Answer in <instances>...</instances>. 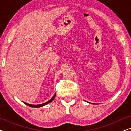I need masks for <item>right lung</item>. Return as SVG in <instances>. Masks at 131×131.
I'll use <instances>...</instances> for the list:
<instances>
[{
    "mask_svg": "<svg viewBox=\"0 0 131 131\" xmlns=\"http://www.w3.org/2000/svg\"><path fill=\"white\" fill-rule=\"evenodd\" d=\"M55 94L54 95H53V96L52 98H51V100H49V101H47V102H46V103H43V104H38V105H32V104H28V103H25V102H23V103H24L25 104H26L27 105H28V106H29V107H33V108H39V107H42V106H44V105H46L47 104H48V103H51L52 101H53V100H54V98H55Z\"/></svg>",
    "mask_w": 131,
    "mask_h": 131,
    "instance_id": "obj_1",
    "label": "right lung"
}]
</instances>
